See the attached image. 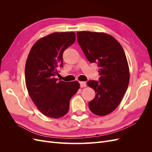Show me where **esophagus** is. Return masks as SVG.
<instances>
[{
	"label": "esophagus",
	"mask_w": 152,
	"mask_h": 152,
	"mask_svg": "<svg viewBox=\"0 0 152 152\" xmlns=\"http://www.w3.org/2000/svg\"><path fill=\"white\" fill-rule=\"evenodd\" d=\"M80 87H85L86 86V82H80Z\"/></svg>",
	"instance_id": "1"
}]
</instances>
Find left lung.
<instances>
[{
    "label": "left lung",
    "mask_w": 152,
    "mask_h": 152,
    "mask_svg": "<svg viewBox=\"0 0 152 152\" xmlns=\"http://www.w3.org/2000/svg\"><path fill=\"white\" fill-rule=\"evenodd\" d=\"M77 40L90 63L99 67V81L89 80L95 97L89 103L94 114L112 113L122 101L129 82V69L124 50L112 35L103 32L78 31Z\"/></svg>",
    "instance_id": "1"
}]
</instances>
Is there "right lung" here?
<instances>
[{
    "instance_id": "1",
    "label": "right lung",
    "mask_w": 152,
    "mask_h": 152,
    "mask_svg": "<svg viewBox=\"0 0 152 152\" xmlns=\"http://www.w3.org/2000/svg\"><path fill=\"white\" fill-rule=\"evenodd\" d=\"M74 32H55L41 38L32 46L25 65L28 94L44 115L58 118L67 113L70 100L80 88L79 82L58 80L63 53L74 43Z\"/></svg>"
}]
</instances>
